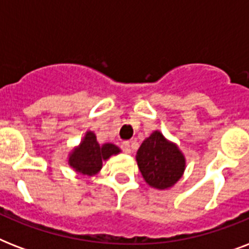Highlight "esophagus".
<instances>
[{"label": "esophagus", "instance_id": "1", "mask_svg": "<svg viewBox=\"0 0 249 249\" xmlns=\"http://www.w3.org/2000/svg\"><path fill=\"white\" fill-rule=\"evenodd\" d=\"M121 150L125 152V154H132V146L129 142H124V143L121 144Z\"/></svg>", "mask_w": 249, "mask_h": 249}]
</instances>
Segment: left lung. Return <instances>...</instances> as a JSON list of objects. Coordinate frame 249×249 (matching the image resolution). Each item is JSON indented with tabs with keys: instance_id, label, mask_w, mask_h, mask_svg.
I'll return each mask as SVG.
<instances>
[{
	"instance_id": "left-lung-1",
	"label": "left lung",
	"mask_w": 249,
	"mask_h": 249,
	"mask_svg": "<svg viewBox=\"0 0 249 249\" xmlns=\"http://www.w3.org/2000/svg\"><path fill=\"white\" fill-rule=\"evenodd\" d=\"M137 165L150 187L169 190L182 178L186 169V158L174 143L160 130H154L142 142L136 155Z\"/></svg>"
}]
</instances>
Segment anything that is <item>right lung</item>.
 I'll return each instance as SVG.
<instances>
[{
  "instance_id": "right-lung-1",
  "label": "right lung",
  "mask_w": 249,
  "mask_h": 249,
  "mask_svg": "<svg viewBox=\"0 0 249 249\" xmlns=\"http://www.w3.org/2000/svg\"><path fill=\"white\" fill-rule=\"evenodd\" d=\"M120 152V148L113 143L99 144L95 134L86 130L81 142L68 152L67 163L76 173L93 177L101 172L105 161Z\"/></svg>"
}]
</instances>
